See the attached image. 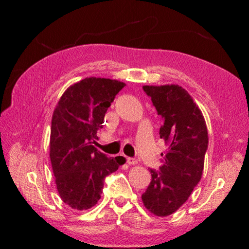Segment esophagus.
Segmentation results:
<instances>
[{
  "mask_svg": "<svg viewBox=\"0 0 249 249\" xmlns=\"http://www.w3.org/2000/svg\"><path fill=\"white\" fill-rule=\"evenodd\" d=\"M126 160H127L128 165H136V163H137V159L136 158L127 157V158H126Z\"/></svg>",
  "mask_w": 249,
  "mask_h": 249,
  "instance_id": "1",
  "label": "esophagus"
}]
</instances>
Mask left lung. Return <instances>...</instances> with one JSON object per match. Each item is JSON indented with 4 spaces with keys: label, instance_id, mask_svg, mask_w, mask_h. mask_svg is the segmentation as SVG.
Returning a JSON list of instances; mask_svg holds the SVG:
<instances>
[{
    "label": "left lung",
    "instance_id": "1",
    "mask_svg": "<svg viewBox=\"0 0 249 249\" xmlns=\"http://www.w3.org/2000/svg\"><path fill=\"white\" fill-rule=\"evenodd\" d=\"M162 117L160 138L168 145L159 171L149 169L151 181L142 200L157 216L175 213L201 180L208 149V128L191 95L177 84L144 86Z\"/></svg>",
    "mask_w": 249,
    "mask_h": 249
}]
</instances>
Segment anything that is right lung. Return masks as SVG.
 Returning a JSON list of instances; mask_svg holds the SVG:
<instances>
[{"label":"right lung","mask_w":249,"mask_h":249,"mask_svg":"<svg viewBox=\"0 0 249 249\" xmlns=\"http://www.w3.org/2000/svg\"><path fill=\"white\" fill-rule=\"evenodd\" d=\"M125 86L117 80L86 78L69 87L54 108L50 161L59 196L70 208L88 210L98 203L105 178L125 162L122 156L107 157L93 146L105 113Z\"/></svg>","instance_id":"right-lung-1"}]
</instances>
